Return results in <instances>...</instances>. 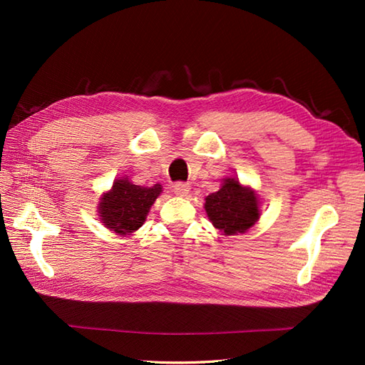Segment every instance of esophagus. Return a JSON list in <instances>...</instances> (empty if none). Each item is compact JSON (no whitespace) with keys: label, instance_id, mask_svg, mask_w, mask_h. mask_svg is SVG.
Wrapping results in <instances>:
<instances>
[{"label":"esophagus","instance_id":"esophagus-1","mask_svg":"<svg viewBox=\"0 0 365 365\" xmlns=\"http://www.w3.org/2000/svg\"><path fill=\"white\" fill-rule=\"evenodd\" d=\"M174 192H175L177 196H182V197L188 196L190 185H188V183H183V182H178V183L174 185Z\"/></svg>","mask_w":365,"mask_h":365}]
</instances>
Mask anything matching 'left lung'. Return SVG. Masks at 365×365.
<instances>
[{
	"instance_id": "left-lung-1",
	"label": "left lung",
	"mask_w": 365,
	"mask_h": 365,
	"mask_svg": "<svg viewBox=\"0 0 365 365\" xmlns=\"http://www.w3.org/2000/svg\"><path fill=\"white\" fill-rule=\"evenodd\" d=\"M260 199L237 177L222 178L221 188L205 197V213L221 235L246 234L260 218Z\"/></svg>"
}]
</instances>
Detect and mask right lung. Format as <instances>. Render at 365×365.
Returning <instances> with one entry per match:
<instances>
[{
    "label": "right lung",
    "mask_w": 365,
    "mask_h": 365,
    "mask_svg": "<svg viewBox=\"0 0 365 365\" xmlns=\"http://www.w3.org/2000/svg\"><path fill=\"white\" fill-rule=\"evenodd\" d=\"M161 192L160 183L141 187L135 185L127 175L115 178L111 190L105 191L98 199V220L114 234L133 235L145 222L150 207Z\"/></svg>",
    "instance_id": "add662e5"
}]
</instances>
